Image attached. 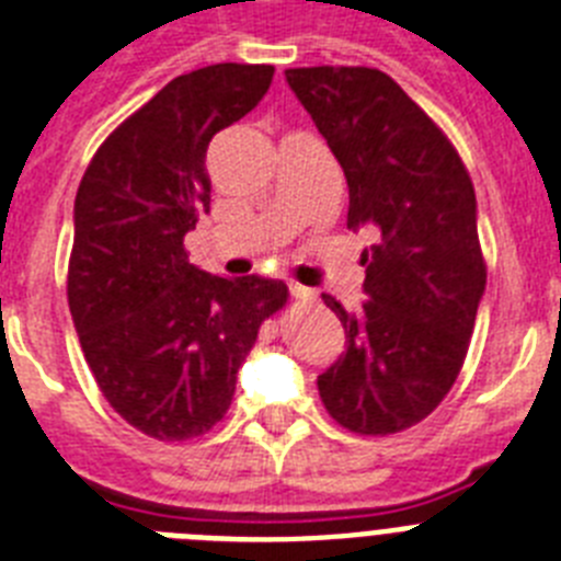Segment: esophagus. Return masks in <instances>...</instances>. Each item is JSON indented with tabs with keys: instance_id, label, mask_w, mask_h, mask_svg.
Returning a JSON list of instances; mask_svg holds the SVG:
<instances>
[{
	"instance_id": "obj_1",
	"label": "esophagus",
	"mask_w": 561,
	"mask_h": 561,
	"mask_svg": "<svg viewBox=\"0 0 561 561\" xmlns=\"http://www.w3.org/2000/svg\"><path fill=\"white\" fill-rule=\"evenodd\" d=\"M288 290H290V296H294V299H299V302H313V296H317L311 288L299 285V282H290Z\"/></svg>"
}]
</instances>
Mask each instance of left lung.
I'll return each mask as SVG.
<instances>
[{
	"mask_svg": "<svg viewBox=\"0 0 561 561\" xmlns=\"http://www.w3.org/2000/svg\"><path fill=\"white\" fill-rule=\"evenodd\" d=\"M348 181V227L363 250L366 302L345 311V354L317 377L328 414L357 435H394L438 409L461 371L486 265L476 190L438 123L389 75L366 66L288 68Z\"/></svg>",
	"mask_w": 561,
	"mask_h": 561,
	"instance_id": "obj_1",
	"label": "left lung"
}]
</instances>
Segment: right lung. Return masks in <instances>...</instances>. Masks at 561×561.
Returning a JSON list of instances; mask_svg holds the SVG:
<instances>
[{"instance_id": "right-lung-1", "label": "right lung", "mask_w": 561, "mask_h": 561, "mask_svg": "<svg viewBox=\"0 0 561 561\" xmlns=\"http://www.w3.org/2000/svg\"><path fill=\"white\" fill-rule=\"evenodd\" d=\"M273 66L218 62L175 77L117 126L75 198L68 308L108 407L154 440H190L230 409L236 375L288 285L190 265L209 209L213 135L271 89Z\"/></svg>"}]
</instances>
